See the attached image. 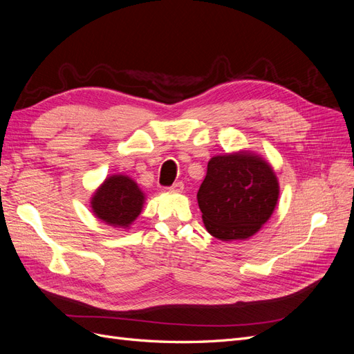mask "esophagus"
I'll return each mask as SVG.
<instances>
[{
  "label": "esophagus",
  "mask_w": 354,
  "mask_h": 354,
  "mask_svg": "<svg viewBox=\"0 0 354 354\" xmlns=\"http://www.w3.org/2000/svg\"><path fill=\"white\" fill-rule=\"evenodd\" d=\"M183 189H185V185L181 183V181H177V183H174L173 186L169 187V192H173V194H181Z\"/></svg>",
  "instance_id": "esophagus-1"
}]
</instances>
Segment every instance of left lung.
<instances>
[{
    "label": "left lung",
    "mask_w": 354,
    "mask_h": 354,
    "mask_svg": "<svg viewBox=\"0 0 354 354\" xmlns=\"http://www.w3.org/2000/svg\"><path fill=\"white\" fill-rule=\"evenodd\" d=\"M279 199V181L259 153L212 156L198 190L202 221L220 241H245L269 221Z\"/></svg>",
    "instance_id": "8db88e82"
}]
</instances>
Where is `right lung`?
Listing matches in <instances>:
<instances>
[{
    "label": "right lung",
    "mask_w": 354,
    "mask_h": 354,
    "mask_svg": "<svg viewBox=\"0 0 354 354\" xmlns=\"http://www.w3.org/2000/svg\"><path fill=\"white\" fill-rule=\"evenodd\" d=\"M145 201L146 195L131 177L113 174L95 189L90 207L94 216L108 226L130 229L140 216Z\"/></svg>",
    "instance_id": "1"
}]
</instances>
